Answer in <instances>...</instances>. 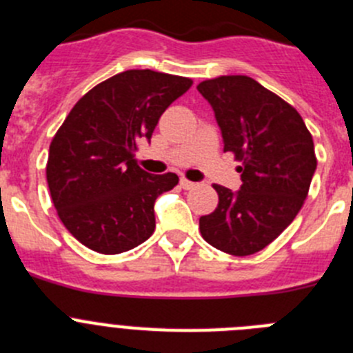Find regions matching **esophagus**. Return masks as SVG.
<instances>
[{
    "label": "esophagus",
    "mask_w": 353,
    "mask_h": 353,
    "mask_svg": "<svg viewBox=\"0 0 353 353\" xmlns=\"http://www.w3.org/2000/svg\"><path fill=\"white\" fill-rule=\"evenodd\" d=\"M180 187H182V189H194L196 183L187 179H180Z\"/></svg>",
    "instance_id": "obj_1"
}]
</instances>
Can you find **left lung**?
<instances>
[{
  "label": "left lung",
  "mask_w": 353,
  "mask_h": 353,
  "mask_svg": "<svg viewBox=\"0 0 353 353\" xmlns=\"http://www.w3.org/2000/svg\"><path fill=\"white\" fill-rule=\"evenodd\" d=\"M198 92L214 109L224 152L242 164L240 191L215 183L219 205L199 217V232L215 249L249 256L281 235L304 205L316 170L313 138L297 109L251 77L207 79Z\"/></svg>",
  "instance_id": "left-lung-1"
}]
</instances>
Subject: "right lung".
I'll return each mask as SVG.
<instances>
[{
	"mask_svg": "<svg viewBox=\"0 0 353 353\" xmlns=\"http://www.w3.org/2000/svg\"><path fill=\"white\" fill-rule=\"evenodd\" d=\"M191 84L189 77L125 70L72 108L49 146L46 174L61 223L81 244L118 254L154 233L155 199L179 176L146 173L134 152Z\"/></svg>",
	"mask_w": 353,
	"mask_h": 353,
	"instance_id": "1",
	"label": "right lung"
}]
</instances>
